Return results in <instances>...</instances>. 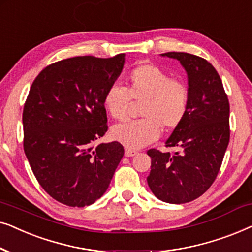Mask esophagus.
<instances>
[{"instance_id": "34e87169", "label": "esophagus", "mask_w": 252, "mask_h": 252, "mask_svg": "<svg viewBox=\"0 0 252 252\" xmlns=\"http://www.w3.org/2000/svg\"><path fill=\"white\" fill-rule=\"evenodd\" d=\"M137 155V151L136 150H133V149H129V148H126L125 149V156L126 157H133Z\"/></svg>"}]
</instances>
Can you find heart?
Masks as SVG:
<instances>
[{"label": "heart", "instance_id": "heart-1", "mask_svg": "<svg viewBox=\"0 0 252 252\" xmlns=\"http://www.w3.org/2000/svg\"><path fill=\"white\" fill-rule=\"evenodd\" d=\"M130 99L142 102V119L117 124L111 135L129 149H140L160 136L163 128L173 130L184 122L188 112L189 91L179 79H171L156 65L143 63L129 72L126 88L112 85L103 96V105L113 119L127 117Z\"/></svg>", "mask_w": 252, "mask_h": 252}]
</instances>
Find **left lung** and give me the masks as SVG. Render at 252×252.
<instances>
[{"label": "left lung", "instance_id": "8db88e82", "mask_svg": "<svg viewBox=\"0 0 252 252\" xmlns=\"http://www.w3.org/2000/svg\"><path fill=\"white\" fill-rule=\"evenodd\" d=\"M161 56L179 61L187 72L189 105L165 142L178 151L148 150L147 181L158 199L182 204L204 194L216 180L229 142V102L218 72L204 58L174 51Z\"/></svg>", "mask_w": 252, "mask_h": 252}]
</instances>
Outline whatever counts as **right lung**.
I'll use <instances>...</instances> for the list:
<instances>
[{
  "label": "right lung",
  "mask_w": 252,
  "mask_h": 252,
  "mask_svg": "<svg viewBox=\"0 0 252 252\" xmlns=\"http://www.w3.org/2000/svg\"><path fill=\"white\" fill-rule=\"evenodd\" d=\"M124 64L125 54L67 58L43 68L30 89L24 151L41 187L65 205L102 197L124 156L117 141L94 147L108 130L103 96Z\"/></svg>",
  "instance_id": "obj_1"
}]
</instances>
